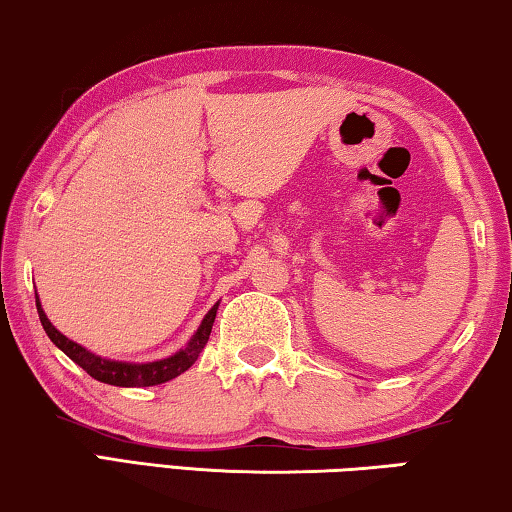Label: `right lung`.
Segmentation results:
<instances>
[{
  "mask_svg": "<svg viewBox=\"0 0 512 512\" xmlns=\"http://www.w3.org/2000/svg\"><path fill=\"white\" fill-rule=\"evenodd\" d=\"M38 306V317L40 324H43L45 333L49 335V340L63 351V354L70 356L74 363L83 367L92 379L108 383V385H120V388H147V385H158L174 379L188 370V367L195 365V360L199 358L201 349L206 347L208 335H211L215 315H217V304L208 311L204 317V322L197 329V333L192 335V340L186 345V349L177 351V354L163 360H156V363H145V365H136V363H117V360H106L102 356H95L92 351L83 349L77 342L67 340L61 331H56L52 322L47 320V315L43 308H40V301H36Z\"/></svg>",
  "mask_w": 512,
  "mask_h": 512,
  "instance_id": "right-lung-1",
  "label": "right lung"
}]
</instances>
